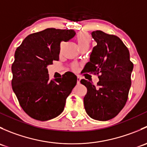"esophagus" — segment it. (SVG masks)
I'll use <instances>...</instances> for the list:
<instances>
[{"label":"esophagus","instance_id":"obj_1","mask_svg":"<svg viewBox=\"0 0 147 147\" xmlns=\"http://www.w3.org/2000/svg\"><path fill=\"white\" fill-rule=\"evenodd\" d=\"M80 80H81L80 77L78 76V78H77V83H78V84H79V83L80 82Z\"/></svg>","mask_w":147,"mask_h":147}]
</instances>
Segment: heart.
<instances>
[{"label":"heart","instance_id":"heart-1","mask_svg":"<svg viewBox=\"0 0 147 147\" xmlns=\"http://www.w3.org/2000/svg\"><path fill=\"white\" fill-rule=\"evenodd\" d=\"M77 42L80 47L84 46H90L92 38L90 34L87 32H80L76 36Z\"/></svg>","mask_w":147,"mask_h":147}]
</instances>
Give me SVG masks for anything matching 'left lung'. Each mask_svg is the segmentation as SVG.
Segmentation results:
<instances>
[{
	"mask_svg": "<svg viewBox=\"0 0 147 147\" xmlns=\"http://www.w3.org/2000/svg\"><path fill=\"white\" fill-rule=\"evenodd\" d=\"M92 37L97 45L93 47L84 69L100 75V81L96 87L81 80V84L87 89L84 106L92 119L107 121L115 117L127 101L134 65L128 49L117 36L96 30L92 32Z\"/></svg>",
	"mask_w": 147,
	"mask_h": 147,
	"instance_id": "8db88e82",
	"label": "left lung"
}]
</instances>
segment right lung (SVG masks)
<instances>
[{"instance_id": "add662e5", "label": "right lung", "mask_w": 147, "mask_h": 147, "mask_svg": "<svg viewBox=\"0 0 147 147\" xmlns=\"http://www.w3.org/2000/svg\"><path fill=\"white\" fill-rule=\"evenodd\" d=\"M73 30L47 28L28 35L15 53L12 87L20 105L30 117L47 121L60 115L77 76L67 72L50 80L47 67L59 60L60 42L75 35Z\"/></svg>"}]
</instances>
